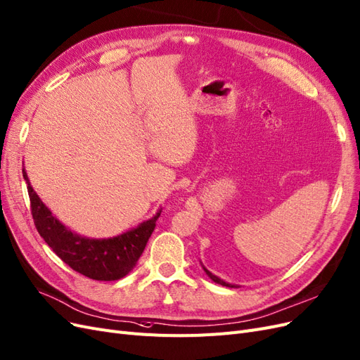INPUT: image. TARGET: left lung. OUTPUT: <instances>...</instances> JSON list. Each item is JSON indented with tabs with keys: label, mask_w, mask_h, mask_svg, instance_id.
Returning <instances> with one entry per match:
<instances>
[{
	"label": "left lung",
	"mask_w": 360,
	"mask_h": 360,
	"mask_svg": "<svg viewBox=\"0 0 360 360\" xmlns=\"http://www.w3.org/2000/svg\"><path fill=\"white\" fill-rule=\"evenodd\" d=\"M200 264H202V268H203V271L206 272V275L211 278V280L214 281V283H217V284H221V285H224V287H233V288H238L239 285H236V284H230V283H226L224 280H221V278L219 276H217V275H214L211 271H207L206 268H205V264L200 262Z\"/></svg>",
	"instance_id": "1"
}]
</instances>
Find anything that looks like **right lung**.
Instances as JSON below:
<instances>
[{
	"label": "right lung",
	"mask_w": 360,
	"mask_h": 360,
	"mask_svg": "<svg viewBox=\"0 0 360 360\" xmlns=\"http://www.w3.org/2000/svg\"><path fill=\"white\" fill-rule=\"evenodd\" d=\"M31 200V212L40 236L64 263L91 280L115 281L133 271L153 235L161 210L141 224L112 238L79 235L53 217L39 194L34 191L25 169H22Z\"/></svg>",
	"instance_id": "obj_1"
}]
</instances>
